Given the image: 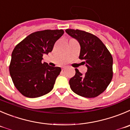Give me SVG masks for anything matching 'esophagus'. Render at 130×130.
<instances>
[{
	"instance_id": "34e87169",
	"label": "esophagus",
	"mask_w": 130,
	"mask_h": 130,
	"mask_svg": "<svg viewBox=\"0 0 130 130\" xmlns=\"http://www.w3.org/2000/svg\"><path fill=\"white\" fill-rule=\"evenodd\" d=\"M65 69V67H63V70H64V69Z\"/></svg>"
}]
</instances>
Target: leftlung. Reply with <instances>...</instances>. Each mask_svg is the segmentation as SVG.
Masks as SVG:
<instances>
[{"label": "left lung", "mask_w": 130, "mask_h": 130, "mask_svg": "<svg viewBox=\"0 0 130 130\" xmlns=\"http://www.w3.org/2000/svg\"><path fill=\"white\" fill-rule=\"evenodd\" d=\"M67 33L79 43V58L86 64L87 72L83 75L76 69V74L70 79L71 90L80 96L95 98L106 89L113 77V58L99 38L86 31L67 29Z\"/></svg>", "instance_id": "1"}]
</instances>
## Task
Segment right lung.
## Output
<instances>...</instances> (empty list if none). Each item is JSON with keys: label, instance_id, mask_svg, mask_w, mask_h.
I'll return each instance as SVG.
<instances>
[{"label": "right lung", "instance_id": "1", "mask_svg": "<svg viewBox=\"0 0 130 130\" xmlns=\"http://www.w3.org/2000/svg\"><path fill=\"white\" fill-rule=\"evenodd\" d=\"M63 29L32 32L18 43L11 54L9 73L14 87L24 96L35 98L53 90L61 69L42 63L43 55L53 51Z\"/></svg>", "mask_w": 130, "mask_h": 130}]
</instances>
